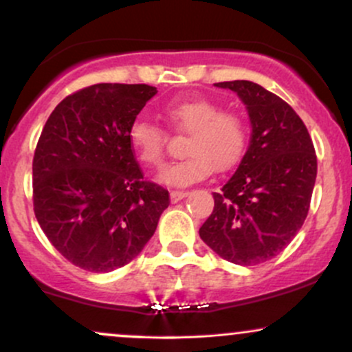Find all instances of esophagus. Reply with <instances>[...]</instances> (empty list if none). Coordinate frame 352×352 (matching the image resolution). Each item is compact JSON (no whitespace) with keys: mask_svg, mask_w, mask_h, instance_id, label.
I'll use <instances>...</instances> for the list:
<instances>
[{"mask_svg":"<svg viewBox=\"0 0 352 352\" xmlns=\"http://www.w3.org/2000/svg\"><path fill=\"white\" fill-rule=\"evenodd\" d=\"M188 195V192H185V190H172L170 192V200L172 204H177V201H180L182 199H185V197Z\"/></svg>","mask_w":352,"mask_h":352,"instance_id":"1","label":"esophagus"}]
</instances>
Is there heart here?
Instances as JSON below:
<instances>
[{"instance_id": "b5f03b06", "label": "heart", "mask_w": 352, "mask_h": 352, "mask_svg": "<svg viewBox=\"0 0 352 352\" xmlns=\"http://www.w3.org/2000/svg\"><path fill=\"white\" fill-rule=\"evenodd\" d=\"M173 131L187 134L185 159L165 167L160 180L170 187H187L210 172L230 170L240 162L248 144V125L241 116L223 111L207 99H177L162 109ZM127 139L140 160L159 167L164 162L167 135L152 120L137 117L129 125Z\"/></svg>"}]
</instances>
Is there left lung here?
<instances>
[{
    "label": "left lung",
    "mask_w": 352,
    "mask_h": 352,
    "mask_svg": "<svg viewBox=\"0 0 352 352\" xmlns=\"http://www.w3.org/2000/svg\"><path fill=\"white\" fill-rule=\"evenodd\" d=\"M243 100L250 147L236 172L213 192L200 238L223 260L260 265L296 236L308 215L318 160L308 129L289 104L250 80L217 82Z\"/></svg>",
    "instance_id": "left-lung-1"
}]
</instances>
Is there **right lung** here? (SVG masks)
Masks as SVG:
<instances>
[{
	"instance_id": "add662e5",
	"label": "right lung",
	"mask_w": 352,
	"mask_h": 352,
	"mask_svg": "<svg viewBox=\"0 0 352 352\" xmlns=\"http://www.w3.org/2000/svg\"><path fill=\"white\" fill-rule=\"evenodd\" d=\"M155 94L147 84L80 89L56 106L36 145L34 215L51 245L87 272L131 263L170 204L167 190L144 179L127 139Z\"/></svg>"
}]
</instances>
